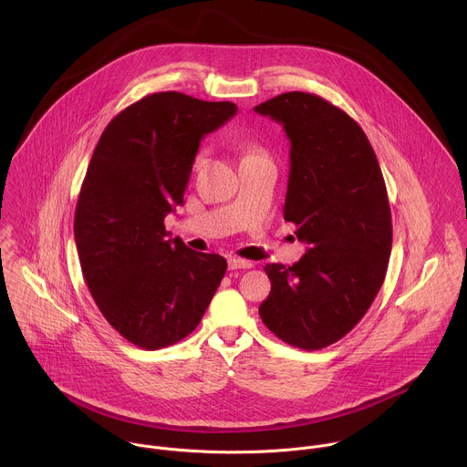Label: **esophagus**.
Returning <instances> with one entry per match:
<instances>
[{"label":"esophagus","instance_id":"obj_1","mask_svg":"<svg viewBox=\"0 0 467 467\" xmlns=\"http://www.w3.org/2000/svg\"><path fill=\"white\" fill-rule=\"evenodd\" d=\"M229 270H249L253 268V262L251 260H244L238 256H229Z\"/></svg>","mask_w":467,"mask_h":467}]
</instances>
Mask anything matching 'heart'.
Wrapping results in <instances>:
<instances>
[{
	"label": "heart",
	"mask_w": 467,
	"mask_h": 467,
	"mask_svg": "<svg viewBox=\"0 0 467 467\" xmlns=\"http://www.w3.org/2000/svg\"><path fill=\"white\" fill-rule=\"evenodd\" d=\"M258 155H264L258 148H247V150H245V157H258ZM203 159H205V153L199 151V153L195 155V159H193V164H195V166L202 164Z\"/></svg>",
	"instance_id": "obj_1"
}]
</instances>
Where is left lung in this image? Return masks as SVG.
<instances>
[{
    "label": "left lung",
    "instance_id": "obj_1",
    "mask_svg": "<svg viewBox=\"0 0 467 467\" xmlns=\"http://www.w3.org/2000/svg\"><path fill=\"white\" fill-rule=\"evenodd\" d=\"M290 139L285 220L308 244L294 265L265 264L272 292L258 314L277 338L316 351L344 338L380 290L391 251L384 177L362 127L316 94L254 107Z\"/></svg>",
    "mask_w": 467,
    "mask_h": 467
}]
</instances>
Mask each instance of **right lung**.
<instances>
[{
    "mask_svg": "<svg viewBox=\"0 0 467 467\" xmlns=\"http://www.w3.org/2000/svg\"><path fill=\"white\" fill-rule=\"evenodd\" d=\"M231 101L157 92L105 127L90 159L74 218L85 283L119 335L155 351L202 321L227 262L166 238L199 142L236 114Z\"/></svg>",
    "mask_w": 467,
    "mask_h": 467,
    "instance_id": "1",
    "label": "right lung"
}]
</instances>
